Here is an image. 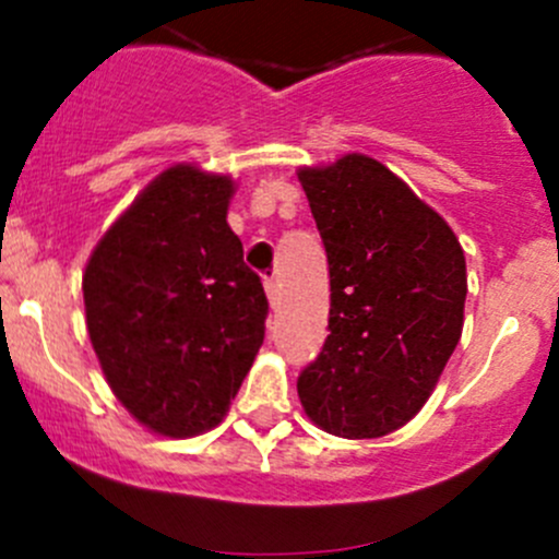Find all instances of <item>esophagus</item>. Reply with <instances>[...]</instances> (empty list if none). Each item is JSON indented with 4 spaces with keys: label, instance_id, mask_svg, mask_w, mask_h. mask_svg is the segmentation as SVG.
Wrapping results in <instances>:
<instances>
[{
    "label": "esophagus",
    "instance_id": "obj_1",
    "mask_svg": "<svg viewBox=\"0 0 559 559\" xmlns=\"http://www.w3.org/2000/svg\"><path fill=\"white\" fill-rule=\"evenodd\" d=\"M264 292H267L270 302L275 306V300H278V281H275L273 275H267V278H264Z\"/></svg>",
    "mask_w": 559,
    "mask_h": 559
}]
</instances>
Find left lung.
<instances>
[{"mask_svg":"<svg viewBox=\"0 0 559 559\" xmlns=\"http://www.w3.org/2000/svg\"><path fill=\"white\" fill-rule=\"evenodd\" d=\"M330 264V335L297 394L321 430L379 438L430 397L462 332L465 253L449 224L381 162L302 170Z\"/></svg>","mask_w":559,"mask_h":559,"instance_id":"8db88e82","label":"left lung"}]
</instances>
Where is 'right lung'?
Returning <instances> with one entry per match:
<instances>
[{
  "label": "right lung",
  "instance_id": "obj_1",
  "mask_svg": "<svg viewBox=\"0 0 559 559\" xmlns=\"http://www.w3.org/2000/svg\"><path fill=\"white\" fill-rule=\"evenodd\" d=\"M233 180L162 173L94 248L83 275L107 384L154 432L211 430L264 341L267 297L227 224Z\"/></svg>",
  "mask_w": 559,
  "mask_h": 559
}]
</instances>
